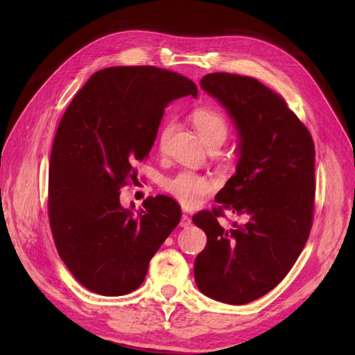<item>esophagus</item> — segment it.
I'll list each match as a JSON object with an SVG mask.
<instances>
[{"label":"esophagus","mask_w":355,"mask_h":355,"mask_svg":"<svg viewBox=\"0 0 355 355\" xmlns=\"http://www.w3.org/2000/svg\"><path fill=\"white\" fill-rule=\"evenodd\" d=\"M180 226L184 227V229L191 226V218H190L187 214H182V216H181V221H180Z\"/></svg>","instance_id":"obj_1"}]
</instances>
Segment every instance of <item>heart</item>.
<instances>
[{
  "mask_svg": "<svg viewBox=\"0 0 355 355\" xmlns=\"http://www.w3.org/2000/svg\"><path fill=\"white\" fill-rule=\"evenodd\" d=\"M191 121L198 130L201 138L207 142L225 141L229 132V123L226 118L214 107L200 106L191 112ZM173 122L166 121L158 134V146L164 149L173 134ZM164 190L173 196L182 207L193 209L206 200L214 190V182L207 175H202L193 170H182L175 175L164 181Z\"/></svg>",
  "mask_w": 355,
  "mask_h": 355,
  "instance_id": "obj_1",
  "label": "heart"
}]
</instances>
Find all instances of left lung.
<instances>
[{"mask_svg":"<svg viewBox=\"0 0 355 355\" xmlns=\"http://www.w3.org/2000/svg\"><path fill=\"white\" fill-rule=\"evenodd\" d=\"M202 90L227 110L239 137L236 174L213 211L193 217L207 234L196 257L197 288L213 300L245 305L272 291L295 265L312 226L315 146L286 102L248 76L210 73ZM227 208L247 218L221 227Z\"/></svg>","mask_w":355,"mask_h":355,"instance_id":"8db88e82","label":"left lung"}]
</instances>
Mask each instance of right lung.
I'll list each match as a JSON object with an SVG mask.
<instances>
[{
  "label": "right lung",
  "mask_w": 355,
  "mask_h": 355,
  "mask_svg": "<svg viewBox=\"0 0 355 355\" xmlns=\"http://www.w3.org/2000/svg\"><path fill=\"white\" fill-rule=\"evenodd\" d=\"M197 96L189 78L154 66L107 67L76 93L55 132L49 170V220L59 256L89 291L121 296L141 286L149 260L177 227L166 196L123 209L119 190L155 142L164 109Z\"/></svg>",
  "instance_id": "obj_1"
}]
</instances>
